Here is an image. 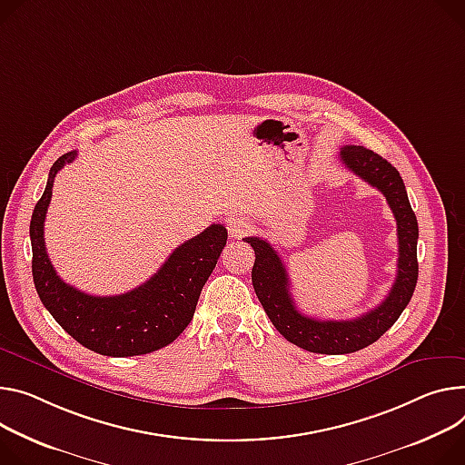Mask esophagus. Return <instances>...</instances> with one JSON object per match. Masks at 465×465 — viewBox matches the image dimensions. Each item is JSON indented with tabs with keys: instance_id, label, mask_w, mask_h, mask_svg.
<instances>
[{
	"instance_id": "34e87169",
	"label": "esophagus",
	"mask_w": 465,
	"mask_h": 465,
	"mask_svg": "<svg viewBox=\"0 0 465 465\" xmlns=\"http://www.w3.org/2000/svg\"><path fill=\"white\" fill-rule=\"evenodd\" d=\"M226 226H228V233L232 239L244 237L250 232V221L246 217H230Z\"/></svg>"
}]
</instances>
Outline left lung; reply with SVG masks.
I'll use <instances>...</instances> for the list:
<instances>
[{
    "mask_svg": "<svg viewBox=\"0 0 465 465\" xmlns=\"http://www.w3.org/2000/svg\"><path fill=\"white\" fill-rule=\"evenodd\" d=\"M340 159L349 171L386 196L397 221V278L382 304L352 321H321L308 317L294 306L289 276L276 250L262 237H244L256 252L252 285L271 322L287 341L317 354H349L372 345L395 324L408 306L419 274L417 219L397 168L363 146L341 148Z\"/></svg>",
    "mask_w": 465,
    "mask_h": 465,
    "instance_id": "1",
    "label": "left lung"
}]
</instances>
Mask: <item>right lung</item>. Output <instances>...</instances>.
Listing matches in <instances>:
<instances>
[{
    "label": "right lung",
    "mask_w": 465,
    "mask_h": 465,
    "mask_svg": "<svg viewBox=\"0 0 465 465\" xmlns=\"http://www.w3.org/2000/svg\"><path fill=\"white\" fill-rule=\"evenodd\" d=\"M75 155L77 152H68L54 163L45 194L33 209L31 269L42 304L77 343L104 356H139L171 345L194 315L200 291L226 244V228L211 224L180 244L148 282L130 292L94 297L77 291L57 276L45 244L54 180Z\"/></svg>",
    "instance_id": "obj_1"
}]
</instances>
